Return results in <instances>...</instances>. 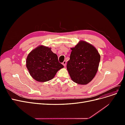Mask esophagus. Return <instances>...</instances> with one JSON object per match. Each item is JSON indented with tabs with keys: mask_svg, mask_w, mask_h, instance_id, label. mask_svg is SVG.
<instances>
[{
	"mask_svg": "<svg viewBox=\"0 0 125 125\" xmlns=\"http://www.w3.org/2000/svg\"><path fill=\"white\" fill-rule=\"evenodd\" d=\"M66 60H65V61H64L62 63V65L64 66H66Z\"/></svg>",
	"mask_w": 125,
	"mask_h": 125,
	"instance_id": "obj_1",
	"label": "esophagus"
}]
</instances>
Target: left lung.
<instances>
[{
  "label": "left lung",
  "mask_w": 125,
  "mask_h": 125,
  "mask_svg": "<svg viewBox=\"0 0 125 125\" xmlns=\"http://www.w3.org/2000/svg\"><path fill=\"white\" fill-rule=\"evenodd\" d=\"M71 49L67 64L70 78L78 84H88L97 71L101 58L99 52L93 45L82 41Z\"/></svg>",
  "instance_id": "8db88e82"
}]
</instances>
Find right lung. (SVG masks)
Wrapping results in <instances>:
<instances>
[{"instance_id": "1", "label": "right lung", "mask_w": 125, "mask_h": 125, "mask_svg": "<svg viewBox=\"0 0 125 125\" xmlns=\"http://www.w3.org/2000/svg\"><path fill=\"white\" fill-rule=\"evenodd\" d=\"M26 66L30 75L39 82H46L53 78L63 66L51 48L40 46L29 54Z\"/></svg>"}]
</instances>
